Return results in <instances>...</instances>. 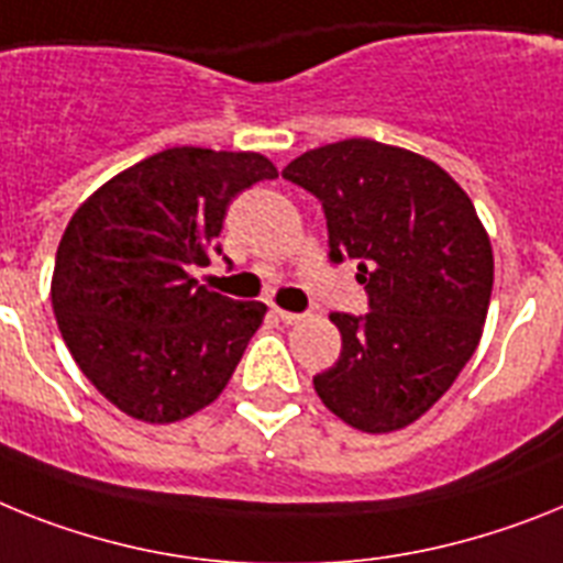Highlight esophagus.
<instances>
[{
    "instance_id": "obj_1",
    "label": "esophagus",
    "mask_w": 563,
    "mask_h": 563,
    "mask_svg": "<svg viewBox=\"0 0 563 563\" xmlns=\"http://www.w3.org/2000/svg\"><path fill=\"white\" fill-rule=\"evenodd\" d=\"M274 314H277L286 325H295L306 318V314H297V311H286V309H274Z\"/></svg>"
}]
</instances>
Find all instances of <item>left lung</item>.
Segmentation results:
<instances>
[{
    "label": "left lung",
    "instance_id": "8db88e82",
    "mask_svg": "<svg viewBox=\"0 0 563 563\" xmlns=\"http://www.w3.org/2000/svg\"><path fill=\"white\" fill-rule=\"evenodd\" d=\"M283 177L323 202L329 257L357 260L369 311H334L340 357L314 377L329 412L369 434L427 415L478 349L493 297L489 234L432 159L375 140L320 145Z\"/></svg>",
    "mask_w": 563,
    "mask_h": 563
}]
</instances>
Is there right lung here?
<instances>
[{
    "label": "right lung",
    "mask_w": 563,
    "mask_h": 563,
    "mask_svg": "<svg viewBox=\"0 0 563 563\" xmlns=\"http://www.w3.org/2000/svg\"><path fill=\"white\" fill-rule=\"evenodd\" d=\"M277 168L257 151L179 145L131 165L74 211L56 249L51 303L82 375L120 412L174 423L220 398L260 300L197 286L231 197Z\"/></svg>",
    "instance_id": "1"
}]
</instances>
